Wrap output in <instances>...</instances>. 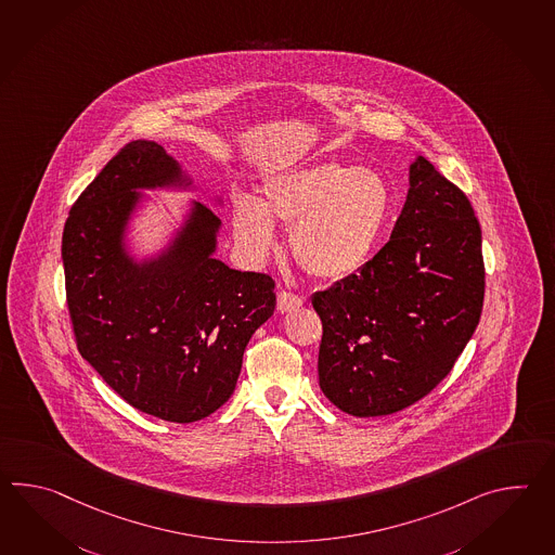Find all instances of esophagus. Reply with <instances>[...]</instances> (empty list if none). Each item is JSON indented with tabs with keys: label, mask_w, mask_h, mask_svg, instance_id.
I'll return each instance as SVG.
<instances>
[{
	"label": "esophagus",
	"mask_w": 555,
	"mask_h": 555,
	"mask_svg": "<svg viewBox=\"0 0 555 555\" xmlns=\"http://www.w3.org/2000/svg\"><path fill=\"white\" fill-rule=\"evenodd\" d=\"M302 307V298L300 296L293 295V293H286V291H281L279 296H276V308H279V312L284 314V312H291V310H295V308Z\"/></svg>",
	"instance_id": "1"
}]
</instances>
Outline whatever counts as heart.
<instances>
[{"instance_id": "obj_1", "label": "heart", "mask_w": 555, "mask_h": 555, "mask_svg": "<svg viewBox=\"0 0 555 555\" xmlns=\"http://www.w3.org/2000/svg\"><path fill=\"white\" fill-rule=\"evenodd\" d=\"M390 215L392 189L380 172L324 160L267 179L260 203L234 198L231 229L238 248L259 262L279 247L274 222H281L302 271L343 281L366 267Z\"/></svg>"}]
</instances>
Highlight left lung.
<instances>
[{"mask_svg":"<svg viewBox=\"0 0 555 555\" xmlns=\"http://www.w3.org/2000/svg\"><path fill=\"white\" fill-rule=\"evenodd\" d=\"M406 203L374 259L312 295L319 384L357 418L412 406L448 376L480 322V222L468 197L418 155Z\"/></svg>","mask_w":555,"mask_h":555,"instance_id":"obj_1","label":"left lung"}]
</instances>
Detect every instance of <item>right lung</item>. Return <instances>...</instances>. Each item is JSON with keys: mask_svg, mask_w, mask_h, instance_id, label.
I'll return each instance as SVG.
<instances>
[{"mask_svg": "<svg viewBox=\"0 0 555 555\" xmlns=\"http://www.w3.org/2000/svg\"><path fill=\"white\" fill-rule=\"evenodd\" d=\"M157 189L198 186L155 141H131L103 167L63 229L65 293L77 348L99 376L137 410L189 424L231 398L276 296L269 274L215 259L222 222L197 201L157 253L135 257L129 227L149 201L141 191Z\"/></svg>", "mask_w": 555, "mask_h": 555, "instance_id": "right-lung-1", "label": "right lung"}]
</instances>
